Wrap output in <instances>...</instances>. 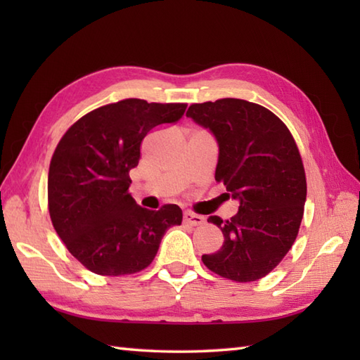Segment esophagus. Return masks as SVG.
Returning a JSON list of instances; mask_svg holds the SVG:
<instances>
[{
  "mask_svg": "<svg viewBox=\"0 0 360 360\" xmlns=\"http://www.w3.org/2000/svg\"><path fill=\"white\" fill-rule=\"evenodd\" d=\"M184 223L188 224V226H202L205 223V219L201 215H196V213L186 212L184 213Z\"/></svg>",
  "mask_w": 360,
  "mask_h": 360,
  "instance_id": "34e87169",
  "label": "esophagus"
}]
</instances>
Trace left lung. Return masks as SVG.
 <instances>
[{
	"instance_id": "left-lung-1",
	"label": "left lung",
	"mask_w": 360,
	"mask_h": 360,
	"mask_svg": "<svg viewBox=\"0 0 360 360\" xmlns=\"http://www.w3.org/2000/svg\"><path fill=\"white\" fill-rule=\"evenodd\" d=\"M187 116L217 137V182H223L238 213L209 217L224 235L202 263L221 277L248 283L263 278L292 248L307 201V176L288 127L264 106L243 98L193 103Z\"/></svg>"
}]
</instances>
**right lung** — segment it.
<instances>
[{"mask_svg": "<svg viewBox=\"0 0 360 360\" xmlns=\"http://www.w3.org/2000/svg\"><path fill=\"white\" fill-rule=\"evenodd\" d=\"M186 108L125 98L85 114L60 139L48 174L49 215L66 249L91 272H141L155 259L167 229L182 223L176 204L143 209L128 188L143 137L179 120Z\"/></svg>", "mask_w": 360, "mask_h": 360, "instance_id": "1", "label": "right lung"}]
</instances>
